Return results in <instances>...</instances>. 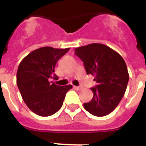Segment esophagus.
Wrapping results in <instances>:
<instances>
[{
    "label": "esophagus",
    "instance_id": "34e87169",
    "mask_svg": "<svg viewBox=\"0 0 146 146\" xmlns=\"http://www.w3.org/2000/svg\"><path fill=\"white\" fill-rule=\"evenodd\" d=\"M75 87V89H76L77 90H80V89H82V87L81 86H74Z\"/></svg>",
    "mask_w": 146,
    "mask_h": 146
}]
</instances>
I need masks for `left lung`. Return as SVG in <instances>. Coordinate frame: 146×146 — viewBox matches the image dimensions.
Returning a JSON list of instances; mask_svg holds the SVG:
<instances>
[{
	"mask_svg": "<svg viewBox=\"0 0 146 146\" xmlns=\"http://www.w3.org/2000/svg\"><path fill=\"white\" fill-rule=\"evenodd\" d=\"M87 74L95 76L98 84L91 88L92 99L83 106L96 117H104L117 108L127 89L129 73L124 60L115 50L98 43L76 48Z\"/></svg>",
	"mask_w": 146,
	"mask_h": 146,
	"instance_id": "left-lung-1",
	"label": "left lung"
}]
</instances>
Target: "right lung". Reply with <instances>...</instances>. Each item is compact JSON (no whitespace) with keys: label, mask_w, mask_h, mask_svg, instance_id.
I'll use <instances>...</instances> for the list:
<instances>
[{"label":"right lung","mask_w":146,"mask_h":146,"mask_svg":"<svg viewBox=\"0 0 146 146\" xmlns=\"http://www.w3.org/2000/svg\"><path fill=\"white\" fill-rule=\"evenodd\" d=\"M70 48L43 47L29 53L20 62L17 84L24 102L31 111L48 117L59 111L66 92L73 86H57L50 79L57 80L54 73L58 60Z\"/></svg>","instance_id":"1"}]
</instances>
